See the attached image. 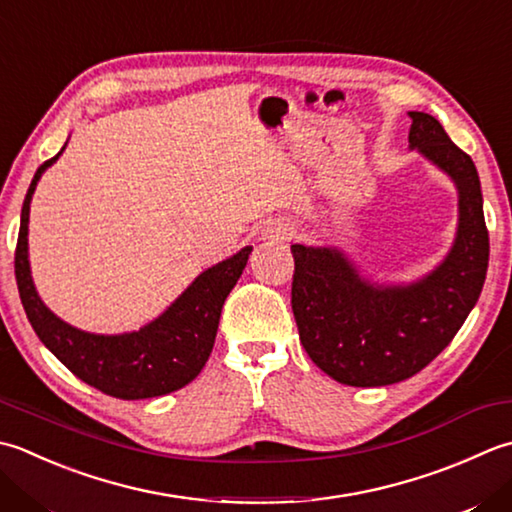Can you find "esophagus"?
Masks as SVG:
<instances>
[{
  "label": "esophagus",
  "mask_w": 512,
  "mask_h": 512,
  "mask_svg": "<svg viewBox=\"0 0 512 512\" xmlns=\"http://www.w3.org/2000/svg\"><path fill=\"white\" fill-rule=\"evenodd\" d=\"M293 235H295L293 224L275 222V224L266 226V230L262 233V239H268V242H288Z\"/></svg>",
  "instance_id": "1"
}]
</instances>
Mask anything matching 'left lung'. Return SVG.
Here are the masks:
<instances>
[{"label": "left lung", "instance_id": "1", "mask_svg": "<svg viewBox=\"0 0 512 512\" xmlns=\"http://www.w3.org/2000/svg\"><path fill=\"white\" fill-rule=\"evenodd\" d=\"M408 148L457 188V233L446 257L408 284H377L337 246L293 244V315L308 357L335 382H404L453 342L484 288L488 230L477 168L433 115L410 110Z\"/></svg>", "mask_w": 512, "mask_h": 512}]
</instances>
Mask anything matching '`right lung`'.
Masks as SVG:
<instances>
[{
    "label": "right lung",
    "instance_id": "1",
    "mask_svg": "<svg viewBox=\"0 0 512 512\" xmlns=\"http://www.w3.org/2000/svg\"><path fill=\"white\" fill-rule=\"evenodd\" d=\"M64 148L37 168L22 206L15 277L28 322L70 373L110 397L148 399L184 388L208 362L222 306L242 277L253 246H244L233 257L199 273L162 315L139 330L99 335L66 324L37 295L28 262L30 199L44 170L57 162Z\"/></svg>",
    "mask_w": 512,
    "mask_h": 512
}]
</instances>
